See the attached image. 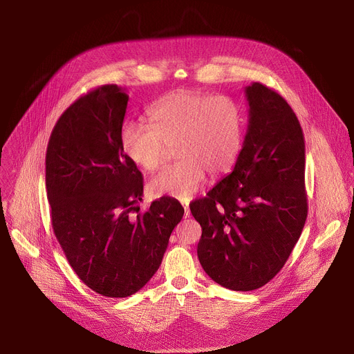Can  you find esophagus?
<instances>
[{
    "mask_svg": "<svg viewBox=\"0 0 354 354\" xmlns=\"http://www.w3.org/2000/svg\"><path fill=\"white\" fill-rule=\"evenodd\" d=\"M183 209H185V212H183V218L186 219V218H189L191 216V209H189V205H185L183 206Z\"/></svg>",
    "mask_w": 354,
    "mask_h": 354,
    "instance_id": "obj_1",
    "label": "esophagus"
}]
</instances>
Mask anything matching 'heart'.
I'll list each match as a JSON object with an SVG mask.
<instances>
[{"label":"heart","instance_id":"b5f03b06","mask_svg":"<svg viewBox=\"0 0 354 354\" xmlns=\"http://www.w3.org/2000/svg\"><path fill=\"white\" fill-rule=\"evenodd\" d=\"M245 115L230 97L178 91L148 112V125L129 122L121 131V147L138 168L162 167L175 147L172 167L149 182L155 195L189 199L206 171L222 174L236 162L243 145Z\"/></svg>","mask_w":354,"mask_h":354}]
</instances>
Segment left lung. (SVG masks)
Here are the masks:
<instances>
[{
  "label": "left lung",
  "mask_w": 354,
  "mask_h": 354,
  "mask_svg": "<svg viewBox=\"0 0 354 354\" xmlns=\"http://www.w3.org/2000/svg\"><path fill=\"white\" fill-rule=\"evenodd\" d=\"M245 93L249 124L234 168L191 203L202 226L203 270L238 292L262 288L280 272L308 218L304 136L296 113L261 82Z\"/></svg>",
  "instance_id": "1"
}]
</instances>
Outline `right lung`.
Returning <instances> with one entry per match:
<instances>
[{"label": "right lung", "instance_id": "1", "mask_svg": "<svg viewBox=\"0 0 354 354\" xmlns=\"http://www.w3.org/2000/svg\"><path fill=\"white\" fill-rule=\"evenodd\" d=\"M128 100L118 85L89 91L59 116L45 156L57 241L78 277L106 297L148 283L185 212L168 196L140 212L142 174L121 147Z\"/></svg>", "mask_w": 354, "mask_h": 354}]
</instances>
